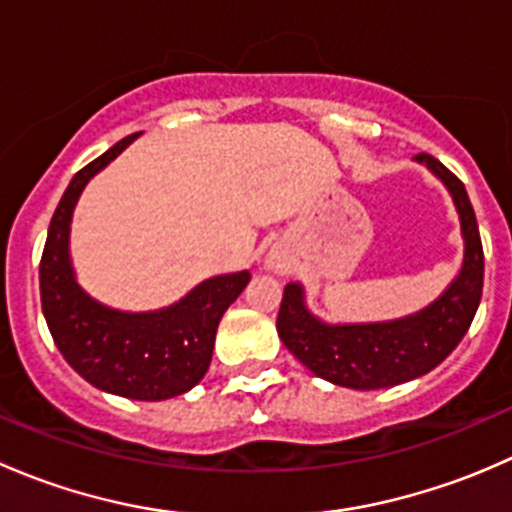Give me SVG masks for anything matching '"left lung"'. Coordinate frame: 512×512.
<instances>
[{
	"label": "left lung",
	"instance_id": "1",
	"mask_svg": "<svg viewBox=\"0 0 512 512\" xmlns=\"http://www.w3.org/2000/svg\"><path fill=\"white\" fill-rule=\"evenodd\" d=\"M426 165L451 193L461 218L463 265L456 280L426 309L391 322L327 324L304 304V287L289 282L277 314L282 344L319 379L347 389H386L436 369L471 327L483 294V245L466 185L433 156Z\"/></svg>",
	"mask_w": 512,
	"mask_h": 512
}]
</instances>
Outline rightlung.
I'll list each match as a JSON object with an SVG mask.
<instances>
[{"instance_id": "1", "label": "right lung", "mask_w": 512, "mask_h": 512, "mask_svg": "<svg viewBox=\"0 0 512 512\" xmlns=\"http://www.w3.org/2000/svg\"><path fill=\"white\" fill-rule=\"evenodd\" d=\"M136 138L138 133L126 136L71 178L41 255V309L59 352L89 384L126 399L163 401L203 379L220 319L247 287L250 272L210 277L156 312L111 309L81 289L69 255L71 215L86 183Z\"/></svg>"}]
</instances>
